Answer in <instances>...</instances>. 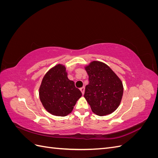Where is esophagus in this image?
<instances>
[{
	"instance_id": "esophagus-1",
	"label": "esophagus",
	"mask_w": 158,
	"mask_h": 158,
	"mask_svg": "<svg viewBox=\"0 0 158 158\" xmlns=\"http://www.w3.org/2000/svg\"><path fill=\"white\" fill-rule=\"evenodd\" d=\"M80 89V91H81V92H82V95H84V91H85V88H84V87H82V88H81Z\"/></svg>"
}]
</instances>
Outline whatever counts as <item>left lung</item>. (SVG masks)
Returning <instances> with one entry per match:
<instances>
[{"label":"left lung","mask_w":158,"mask_h":158,"mask_svg":"<svg viewBox=\"0 0 158 158\" xmlns=\"http://www.w3.org/2000/svg\"><path fill=\"white\" fill-rule=\"evenodd\" d=\"M85 69L89 84L85 86L84 96L92 111L99 116L112 113L122 99L121 80L107 64L101 62L93 61Z\"/></svg>","instance_id":"8db88e82"}]
</instances>
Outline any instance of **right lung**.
Segmentation results:
<instances>
[{
  "mask_svg": "<svg viewBox=\"0 0 158 158\" xmlns=\"http://www.w3.org/2000/svg\"><path fill=\"white\" fill-rule=\"evenodd\" d=\"M81 96L82 93L75 87L74 82L68 78L63 65L55 66L43 78L40 98L45 109L53 115H67Z\"/></svg>",
  "mask_w": 158,
  "mask_h": 158,
  "instance_id": "add662e5",
  "label": "right lung"
}]
</instances>
